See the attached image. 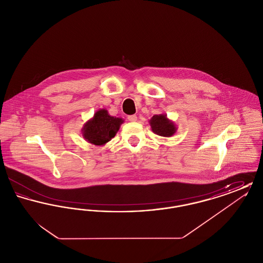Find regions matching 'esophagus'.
Wrapping results in <instances>:
<instances>
[{"label": "esophagus", "instance_id": "34e87169", "mask_svg": "<svg viewBox=\"0 0 263 263\" xmlns=\"http://www.w3.org/2000/svg\"><path fill=\"white\" fill-rule=\"evenodd\" d=\"M128 120L131 121V122H135L137 120V116L136 115H129Z\"/></svg>", "mask_w": 263, "mask_h": 263}]
</instances>
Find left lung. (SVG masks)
Returning <instances> with one entry per match:
<instances>
[{
  "label": "left lung",
  "mask_w": 263,
  "mask_h": 263,
  "mask_svg": "<svg viewBox=\"0 0 263 263\" xmlns=\"http://www.w3.org/2000/svg\"><path fill=\"white\" fill-rule=\"evenodd\" d=\"M151 127L154 133L162 137H171L175 134V126L171 122L165 115H154L150 120Z\"/></svg>",
  "instance_id": "left-lung-1"
}]
</instances>
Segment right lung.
I'll return each instance as SVG.
<instances>
[{
	"mask_svg": "<svg viewBox=\"0 0 263 263\" xmlns=\"http://www.w3.org/2000/svg\"><path fill=\"white\" fill-rule=\"evenodd\" d=\"M122 122L121 118L110 116L107 110L100 109L84 127L83 136L93 145H104L116 135Z\"/></svg>",
	"mask_w": 263,
	"mask_h": 263,
	"instance_id": "1",
	"label": "right lung"
}]
</instances>
